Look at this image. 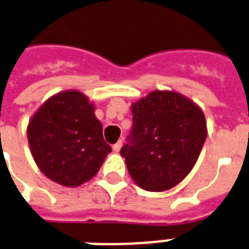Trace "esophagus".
Wrapping results in <instances>:
<instances>
[{"instance_id": "obj_1", "label": "esophagus", "mask_w": 249, "mask_h": 249, "mask_svg": "<svg viewBox=\"0 0 249 249\" xmlns=\"http://www.w3.org/2000/svg\"><path fill=\"white\" fill-rule=\"evenodd\" d=\"M121 147H123V141L116 142L115 145L112 146V149H113V151H115V153H119V151L121 150Z\"/></svg>"}]
</instances>
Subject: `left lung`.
<instances>
[{
    "label": "left lung",
    "mask_w": 249,
    "mask_h": 249,
    "mask_svg": "<svg viewBox=\"0 0 249 249\" xmlns=\"http://www.w3.org/2000/svg\"><path fill=\"white\" fill-rule=\"evenodd\" d=\"M132 113L121 155L134 183L150 192L178 185L195 167L208 136L202 109L180 92L155 90L133 103Z\"/></svg>",
    "instance_id": "1"
}]
</instances>
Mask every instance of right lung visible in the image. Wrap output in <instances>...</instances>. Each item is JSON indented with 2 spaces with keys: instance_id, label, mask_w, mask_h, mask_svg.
<instances>
[{
  "instance_id": "add662e5",
  "label": "right lung",
  "mask_w": 249,
  "mask_h": 249,
  "mask_svg": "<svg viewBox=\"0 0 249 249\" xmlns=\"http://www.w3.org/2000/svg\"><path fill=\"white\" fill-rule=\"evenodd\" d=\"M27 138L41 172L64 187H78L92 179L112 151L94 103L77 90L45 100L28 123Z\"/></svg>"
}]
</instances>
